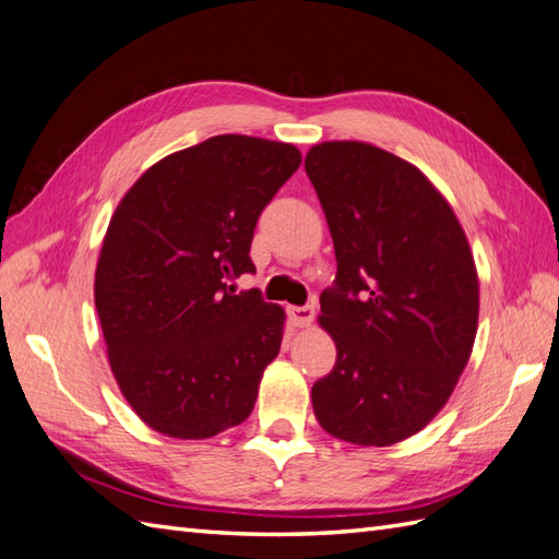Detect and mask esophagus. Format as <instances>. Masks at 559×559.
I'll list each match as a JSON object with an SVG mask.
<instances>
[{
  "label": "esophagus",
  "instance_id": "esophagus-1",
  "mask_svg": "<svg viewBox=\"0 0 559 559\" xmlns=\"http://www.w3.org/2000/svg\"><path fill=\"white\" fill-rule=\"evenodd\" d=\"M289 318L296 326H308L312 320H316V306H292Z\"/></svg>",
  "mask_w": 559,
  "mask_h": 559
}]
</instances>
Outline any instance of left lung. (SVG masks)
Masks as SVG:
<instances>
[{
    "label": "left lung",
    "mask_w": 559,
    "mask_h": 559,
    "mask_svg": "<svg viewBox=\"0 0 559 559\" xmlns=\"http://www.w3.org/2000/svg\"><path fill=\"white\" fill-rule=\"evenodd\" d=\"M336 253L320 324L336 344L312 384L324 431L391 445L433 419L465 370L479 280L453 209L413 163L365 142L306 154Z\"/></svg>",
    "instance_id": "left-lung-1"
}]
</instances>
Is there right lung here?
Returning <instances> with one entry per match:
<instances>
[{"instance_id":"1","label":"right lung","mask_w":559,"mask_h":559,"mask_svg":"<svg viewBox=\"0 0 559 559\" xmlns=\"http://www.w3.org/2000/svg\"><path fill=\"white\" fill-rule=\"evenodd\" d=\"M301 166L284 142L217 134L148 168L102 243L94 306L122 396L173 439H211L253 411L284 310L258 289V217Z\"/></svg>"}]
</instances>
